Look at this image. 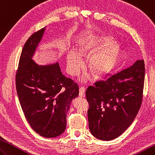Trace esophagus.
Wrapping results in <instances>:
<instances>
[{"mask_svg":"<svg viewBox=\"0 0 155 155\" xmlns=\"http://www.w3.org/2000/svg\"><path fill=\"white\" fill-rule=\"evenodd\" d=\"M79 95L81 97H85V89L84 87H81L80 88V93H79Z\"/></svg>","mask_w":155,"mask_h":155,"instance_id":"esophagus-1","label":"esophagus"}]
</instances>
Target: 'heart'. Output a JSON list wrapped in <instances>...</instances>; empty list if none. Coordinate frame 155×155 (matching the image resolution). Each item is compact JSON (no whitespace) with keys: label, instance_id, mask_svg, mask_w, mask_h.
<instances>
[{"label":"heart","instance_id":"heart-1","mask_svg":"<svg viewBox=\"0 0 155 155\" xmlns=\"http://www.w3.org/2000/svg\"><path fill=\"white\" fill-rule=\"evenodd\" d=\"M109 37H91L81 44L80 51L72 48L67 55V70L72 75H78L84 67V59L82 54H91L89 61V67L98 75H104L114 68L117 61L119 48L117 44H112ZM89 75L83 78L89 80Z\"/></svg>","mask_w":155,"mask_h":155}]
</instances>
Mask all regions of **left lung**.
I'll return each mask as SVG.
<instances>
[{
  "instance_id": "left-lung-1",
  "label": "left lung",
  "mask_w": 155,
  "mask_h": 155,
  "mask_svg": "<svg viewBox=\"0 0 155 155\" xmlns=\"http://www.w3.org/2000/svg\"><path fill=\"white\" fill-rule=\"evenodd\" d=\"M145 74L144 60H137L130 67L88 87L85 96L93 136L111 140L131 125L142 104Z\"/></svg>"
}]
</instances>
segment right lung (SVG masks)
Here are the masks:
<instances>
[{"label":"right lung","instance_id":"obj_1","mask_svg":"<svg viewBox=\"0 0 155 155\" xmlns=\"http://www.w3.org/2000/svg\"><path fill=\"white\" fill-rule=\"evenodd\" d=\"M46 28L27 40L16 74L17 94L25 117L40 136L54 138L66 127L70 104L79 94L76 83L62 74L58 62L40 66L32 60Z\"/></svg>","mask_w":155,"mask_h":155}]
</instances>
